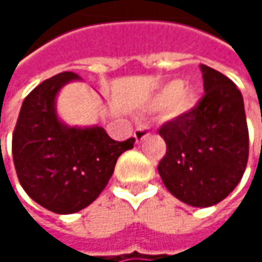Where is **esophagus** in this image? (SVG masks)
<instances>
[{
    "instance_id": "esophagus-1",
    "label": "esophagus",
    "mask_w": 262,
    "mask_h": 262,
    "mask_svg": "<svg viewBox=\"0 0 262 262\" xmlns=\"http://www.w3.org/2000/svg\"><path fill=\"white\" fill-rule=\"evenodd\" d=\"M150 135V130H148V126H145V124H142V126H139L136 130H135V139H136V142H141L144 138H147Z\"/></svg>"
}]
</instances>
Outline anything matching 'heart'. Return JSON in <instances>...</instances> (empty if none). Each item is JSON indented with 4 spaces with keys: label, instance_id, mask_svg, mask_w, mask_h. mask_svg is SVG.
<instances>
[{
    "label": "heart",
    "instance_id": "heart-1",
    "mask_svg": "<svg viewBox=\"0 0 262 262\" xmlns=\"http://www.w3.org/2000/svg\"><path fill=\"white\" fill-rule=\"evenodd\" d=\"M194 100H195L194 92L188 88H183V83L179 80L170 81L158 97L159 104L173 106L176 112H185L189 107H192Z\"/></svg>",
    "mask_w": 262,
    "mask_h": 262
}]
</instances>
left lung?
<instances>
[{
  "instance_id": "8db88e82",
  "label": "left lung",
  "mask_w": 262,
  "mask_h": 262,
  "mask_svg": "<svg viewBox=\"0 0 262 262\" xmlns=\"http://www.w3.org/2000/svg\"><path fill=\"white\" fill-rule=\"evenodd\" d=\"M200 70L203 97L159 129L167 153L158 171L176 199L206 208L226 199L241 181L249 159V130L235 83L206 65Z\"/></svg>"
}]
</instances>
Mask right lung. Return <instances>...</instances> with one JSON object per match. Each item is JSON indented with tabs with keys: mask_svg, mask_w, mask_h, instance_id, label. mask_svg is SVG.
Here are the masks:
<instances>
[{
	"mask_svg": "<svg viewBox=\"0 0 262 262\" xmlns=\"http://www.w3.org/2000/svg\"><path fill=\"white\" fill-rule=\"evenodd\" d=\"M77 79L67 71L36 86L23 103L12 138L19 183L36 203L56 214L91 205L106 188L120 155L135 144V138L114 141L103 127H68L57 118V92Z\"/></svg>",
	"mask_w": 262,
	"mask_h": 262,
	"instance_id": "1",
	"label": "right lung"
}]
</instances>
